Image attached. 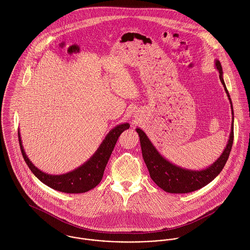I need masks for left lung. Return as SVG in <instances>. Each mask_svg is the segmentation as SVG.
<instances>
[{"mask_svg":"<svg viewBox=\"0 0 250 250\" xmlns=\"http://www.w3.org/2000/svg\"><path fill=\"white\" fill-rule=\"evenodd\" d=\"M215 68L219 73V80L223 84L224 90L229 99L231 110H232V124L229 140L226 147L224 148L222 154L219 158L212 164L210 167L201 169V170H192L188 168H183L178 166L170 163L165 157H163L153 143L150 142L146 134L142 129L137 128L136 131L140 136V142L142 146L143 160L148 168L151 179L159 186L162 189L169 193H188L194 190H197L210 182H212L224 167L229 154L232 149V144L234 140V111L233 105L229 95V92L226 88L223 72L219 61L215 60Z\"/></svg>","mask_w":250,"mask_h":250,"instance_id":"8db88e82","label":"left lung"}]
</instances>
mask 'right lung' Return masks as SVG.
Listing matches in <instances>:
<instances>
[{
	"instance_id": "1",
	"label": "right lung",
	"mask_w": 250,
	"mask_h": 250,
	"mask_svg": "<svg viewBox=\"0 0 250 250\" xmlns=\"http://www.w3.org/2000/svg\"><path fill=\"white\" fill-rule=\"evenodd\" d=\"M129 123H122L115 126L107 133L106 138L100 144L95 153L84 164L68 173L61 175H52L38 169L30 161L25 153L21 135L18 131V139L23 158L30 167L31 171L43 184L56 190L66 193H83L95 188L103 178V174L107 166V161L112 153L118 137L127 129Z\"/></svg>"
}]
</instances>
